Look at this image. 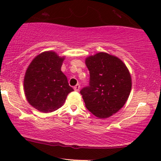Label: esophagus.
<instances>
[{"label":"esophagus","instance_id":"34e87169","mask_svg":"<svg viewBox=\"0 0 161 161\" xmlns=\"http://www.w3.org/2000/svg\"><path fill=\"white\" fill-rule=\"evenodd\" d=\"M79 89H80V85L77 84L76 86H74V90L75 92H79Z\"/></svg>","mask_w":161,"mask_h":161}]
</instances>
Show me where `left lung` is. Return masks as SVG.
<instances>
[{
	"label": "left lung",
	"instance_id": "8db88e82",
	"mask_svg": "<svg viewBox=\"0 0 161 161\" xmlns=\"http://www.w3.org/2000/svg\"><path fill=\"white\" fill-rule=\"evenodd\" d=\"M89 70V86L83 88L86 108L100 119L114 115L124 106L132 88L128 68L119 58L99 52L86 58Z\"/></svg>",
	"mask_w": 161,
	"mask_h": 161
}]
</instances>
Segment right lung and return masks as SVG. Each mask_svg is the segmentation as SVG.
I'll return each mask as SVG.
<instances>
[{"instance_id": "add662e5", "label": "right lung", "mask_w": 161, "mask_h": 161, "mask_svg": "<svg viewBox=\"0 0 161 161\" xmlns=\"http://www.w3.org/2000/svg\"><path fill=\"white\" fill-rule=\"evenodd\" d=\"M65 57L52 51H45L35 57L24 76V92L31 106L43 113H51L64 105L73 92L67 78L61 71Z\"/></svg>"}]
</instances>
